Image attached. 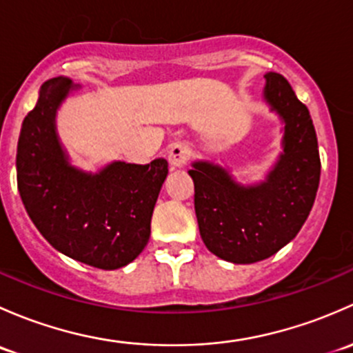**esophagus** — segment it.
Masks as SVG:
<instances>
[{"label":"esophagus","instance_id":"esophagus-1","mask_svg":"<svg viewBox=\"0 0 353 353\" xmlns=\"http://www.w3.org/2000/svg\"><path fill=\"white\" fill-rule=\"evenodd\" d=\"M190 158V148L183 143H175L168 150V161L172 168H181Z\"/></svg>","mask_w":353,"mask_h":353}]
</instances>
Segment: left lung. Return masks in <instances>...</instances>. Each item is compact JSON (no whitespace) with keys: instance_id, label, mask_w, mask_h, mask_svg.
I'll use <instances>...</instances> for the list:
<instances>
[{"instance_id":"obj_1","label":"left lung","mask_w":353,"mask_h":353,"mask_svg":"<svg viewBox=\"0 0 353 353\" xmlns=\"http://www.w3.org/2000/svg\"><path fill=\"white\" fill-rule=\"evenodd\" d=\"M263 101L282 122V152L263 181L243 185L230 170L192 163L195 214L203 245L231 263L275 255L306 223L319 185L321 161L310 110L279 72H267Z\"/></svg>"}]
</instances>
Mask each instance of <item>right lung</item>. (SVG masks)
Returning <instances> with one entry per match:
<instances>
[{
  "label": "right lung",
  "mask_w": 353,
  "mask_h": 353,
  "mask_svg": "<svg viewBox=\"0 0 353 353\" xmlns=\"http://www.w3.org/2000/svg\"><path fill=\"white\" fill-rule=\"evenodd\" d=\"M78 88L64 76L42 85L18 137V192L32 223L57 252L90 267L115 270L136 260L150 241L168 161H112L97 173L71 165L56 115Z\"/></svg>",
  "instance_id": "right-lung-1"
}]
</instances>
